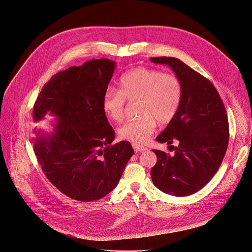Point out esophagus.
Segmentation results:
<instances>
[{
    "instance_id": "34e87169",
    "label": "esophagus",
    "mask_w": 252,
    "mask_h": 252,
    "mask_svg": "<svg viewBox=\"0 0 252 252\" xmlns=\"http://www.w3.org/2000/svg\"><path fill=\"white\" fill-rule=\"evenodd\" d=\"M132 147H133L134 151H136V152H142V151L147 150V148H146V147H144L143 145L137 144V143H132Z\"/></svg>"
}]
</instances>
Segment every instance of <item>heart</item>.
I'll list each match as a JSON object with an SVG mask.
<instances>
[{"mask_svg": "<svg viewBox=\"0 0 252 252\" xmlns=\"http://www.w3.org/2000/svg\"><path fill=\"white\" fill-rule=\"evenodd\" d=\"M182 83L177 75L160 70L136 67L122 76L119 91L108 90L103 98L105 115L116 123L125 118L126 100H138L137 114L119 129V135L133 143H144L156 128L170 123L176 116L182 101Z\"/></svg>", "mask_w": 252, "mask_h": 252, "instance_id": "heart-1", "label": "heart"}]
</instances>
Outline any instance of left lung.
I'll return each mask as SVG.
<instances>
[{
    "mask_svg": "<svg viewBox=\"0 0 252 252\" xmlns=\"http://www.w3.org/2000/svg\"><path fill=\"white\" fill-rule=\"evenodd\" d=\"M169 65L182 83L180 108L156 137L161 143L179 141L173 156L153 150L157 163L151 169L154 186L174 196H188L205 187L220 168L229 143V122L215 86L177 58H151Z\"/></svg>",
    "mask_w": 252,
    "mask_h": 252,
    "instance_id": "left-lung-1",
    "label": "left lung"
}]
</instances>
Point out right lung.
<instances>
[{
    "label": "right lung",
    "instance_id": "1",
    "mask_svg": "<svg viewBox=\"0 0 252 252\" xmlns=\"http://www.w3.org/2000/svg\"><path fill=\"white\" fill-rule=\"evenodd\" d=\"M116 62L91 60L53 75L33 108V121L57 118L53 131L34 130L33 149L48 180L63 194L90 202L119 184L134 151L128 141L115 145V131L102 102Z\"/></svg>",
    "mask_w": 252,
    "mask_h": 252
}]
</instances>
